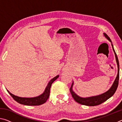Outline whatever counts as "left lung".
<instances>
[{"label":"left lung","instance_id":"1","mask_svg":"<svg viewBox=\"0 0 122 122\" xmlns=\"http://www.w3.org/2000/svg\"><path fill=\"white\" fill-rule=\"evenodd\" d=\"M104 36H106V38L108 39L109 41H110V42H111V39L108 36V35L104 33ZM111 45H112L113 51H114L115 57H116V62L117 64V66H118V74H117V77L116 78V79L115 80L114 82H113L112 86L110 88V89H109L108 91H107V92H105V93L100 95L93 96V97H87V98H82V97H79L78 96H77V95H76L75 92H73V89H72V87H73V83L71 84V87L70 88V92H71V94L72 97H73V98H74V100H75L77 103H79V104L84 105V106H98V105H100L101 104H102V103L104 102L105 101H106L108 99L110 98L111 97L115 94V92L116 91L117 87H118V86L119 77V65L118 59V57H117L116 53L115 52L112 44H111Z\"/></svg>","mask_w":122,"mask_h":122}]
</instances>
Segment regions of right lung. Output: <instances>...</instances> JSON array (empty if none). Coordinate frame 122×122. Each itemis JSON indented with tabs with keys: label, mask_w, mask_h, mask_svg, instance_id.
<instances>
[{
	"label": "right lung",
	"mask_w": 122,
	"mask_h": 122,
	"mask_svg": "<svg viewBox=\"0 0 122 122\" xmlns=\"http://www.w3.org/2000/svg\"><path fill=\"white\" fill-rule=\"evenodd\" d=\"M59 75H57L55 77L52 78L50 81L49 82L48 85L47 86L46 89H45V92L42 94L38 97H35L32 98H24V97H20L14 95L13 94H11V92L7 90V92L10 94V95L12 96L14 100L16 101L18 103L20 104L26 105V106H40L41 104H42L46 102L47 100H48L50 94V89L51 87V84L53 83L54 81H55L57 78L59 77Z\"/></svg>",
	"instance_id": "add662e5"
}]
</instances>
